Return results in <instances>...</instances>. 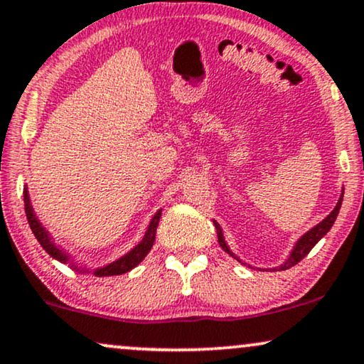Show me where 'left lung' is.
<instances>
[{
	"label": "left lung",
	"instance_id": "8db88e82",
	"mask_svg": "<svg viewBox=\"0 0 364 364\" xmlns=\"http://www.w3.org/2000/svg\"><path fill=\"white\" fill-rule=\"evenodd\" d=\"M343 195H345V188H341L340 200H338L336 206H334V210H333L331 213H329V215H328L326 218H324L323 221H319L316 226H313L311 230H308L306 232H304L303 236H299L296 243L293 245L291 251H289L288 258L284 259L283 263H281L279 266H274V268H269V269H273V271L289 269V268H291V266L298 264L299 261H301V259L304 258V256H306V255L309 253V251H311V250L314 248V245H316L318 241L321 240L323 236L326 235V232H328L329 230H331V226L334 225V221H336V216H338V213H340V208H341V203H343ZM213 225H215V228H216V232H218V241H220V246H221V248L225 250L228 255L232 256V258H235L236 261H240L241 264H245V266H248V268H253V269H256L255 266L248 264V263H246V261L241 259L238 255L232 253L231 248H230V245H228V241H226V238H225V235H223V230H221L220 223L213 220ZM258 269H261V268H258Z\"/></svg>",
	"mask_w": 364,
	"mask_h": 364
}]
</instances>
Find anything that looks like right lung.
Instances as JSON below:
<instances>
[{
    "mask_svg": "<svg viewBox=\"0 0 364 364\" xmlns=\"http://www.w3.org/2000/svg\"><path fill=\"white\" fill-rule=\"evenodd\" d=\"M23 198H24V211H26L28 223H30L33 235L36 236L38 243L43 246V250H45L46 253L51 256V258L60 261V263L70 264L73 269L77 271V273H93L95 276L124 274V273H128V271H132L134 266H138L139 263H141V261L146 258V255L153 248L154 238H156V228H158L159 218H161V211H163V210H158L156 213H154V216L151 218V221H149L146 231H144L143 240L139 241L138 245H134V248L129 250L128 253H124L123 256H119V258H116L114 261H111V263H108V264L98 266V268L91 269L85 264H77L76 261L73 259V256L70 253H66L65 250L60 248V246L55 243V238H53V236L50 235V231L43 226V223L38 220L36 213H35V210H33L30 191H28V188H24Z\"/></svg>",
    "mask_w": 364,
    "mask_h": 364,
    "instance_id": "obj_1",
    "label": "right lung"
}]
</instances>
